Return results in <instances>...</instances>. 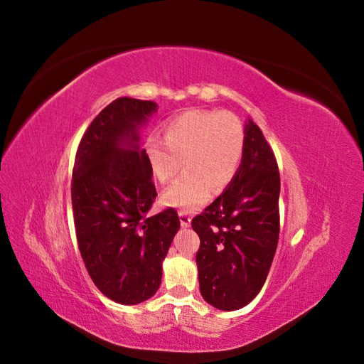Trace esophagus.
<instances>
[{"label": "esophagus", "instance_id": "esophagus-1", "mask_svg": "<svg viewBox=\"0 0 364 364\" xmlns=\"http://www.w3.org/2000/svg\"><path fill=\"white\" fill-rule=\"evenodd\" d=\"M179 218H181V226L182 228H188L190 223H191V215L186 213V211H179Z\"/></svg>", "mask_w": 364, "mask_h": 364}]
</instances>
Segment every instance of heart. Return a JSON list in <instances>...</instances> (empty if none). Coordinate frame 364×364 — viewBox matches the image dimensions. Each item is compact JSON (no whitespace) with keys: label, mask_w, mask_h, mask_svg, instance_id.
Segmentation results:
<instances>
[{"label":"heart","mask_w":364,"mask_h":364,"mask_svg":"<svg viewBox=\"0 0 364 364\" xmlns=\"http://www.w3.org/2000/svg\"><path fill=\"white\" fill-rule=\"evenodd\" d=\"M164 139L146 141L149 167L161 183L185 174L162 194L168 206L196 209L203 205L211 190L223 191L234 181L243 162L246 130L235 114L194 109L171 118L164 127Z\"/></svg>","instance_id":"b5f03b06"}]
</instances>
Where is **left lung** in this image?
<instances>
[{
  "label": "left lung",
  "mask_w": 364,
  "mask_h": 364,
  "mask_svg": "<svg viewBox=\"0 0 364 364\" xmlns=\"http://www.w3.org/2000/svg\"><path fill=\"white\" fill-rule=\"evenodd\" d=\"M279 170L261 129L249 119L243 162L222 196L196 215V262L203 299L223 311L262 289L279 238Z\"/></svg>",
  "instance_id": "left-lung-1"
}]
</instances>
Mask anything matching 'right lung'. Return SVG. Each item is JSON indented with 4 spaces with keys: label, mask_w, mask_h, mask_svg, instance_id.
<instances>
[{
    "label": "right lung",
    "mask_w": 364,
    "mask_h": 364,
    "mask_svg": "<svg viewBox=\"0 0 364 364\" xmlns=\"http://www.w3.org/2000/svg\"><path fill=\"white\" fill-rule=\"evenodd\" d=\"M156 103L119 97L86 129L77 147L71 202L75 237L91 279L106 297L135 305L161 285L162 261L181 228L174 208L149 215L156 199L138 126Z\"/></svg>",
    "instance_id": "obj_1"
}]
</instances>
